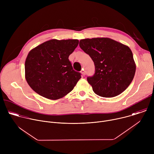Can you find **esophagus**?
<instances>
[{"label":"esophagus","instance_id":"1","mask_svg":"<svg viewBox=\"0 0 154 154\" xmlns=\"http://www.w3.org/2000/svg\"><path fill=\"white\" fill-rule=\"evenodd\" d=\"M81 73H82V74L84 76V75L86 74V71H85L84 69H82V70L81 71Z\"/></svg>","mask_w":154,"mask_h":154}]
</instances>
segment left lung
Wrapping results in <instances>:
<instances>
[{"mask_svg":"<svg viewBox=\"0 0 154 154\" xmlns=\"http://www.w3.org/2000/svg\"><path fill=\"white\" fill-rule=\"evenodd\" d=\"M80 48L94 61L95 72L87 77L97 95L115 97L133 80L136 65L130 49L108 38L81 39Z\"/></svg>","mask_w":154,"mask_h":154,"instance_id":"8db88e82","label":"left lung"}]
</instances>
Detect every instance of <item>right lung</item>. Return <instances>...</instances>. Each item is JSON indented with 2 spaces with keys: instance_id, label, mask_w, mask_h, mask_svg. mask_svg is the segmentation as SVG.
Listing matches in <instances>:
<instances>
[{
  "instance_id": "right-lung-1",
  "label": "right lung",
  "mask_w": 154,
  "mask_h": 154,
  "mask_svg": "<svg viewBox=\"0 0 154 154\" xmlns=\"http://www.w3.org/2000/svg\"><path fill=\"white\" fill-rule=\"evenodd\" d=\"M78 39H51L32 49L25 63L26 79L32 89L47 99L57 100L71 92L81 78L69 60Z\"/></svg>"
}]
</instances>
